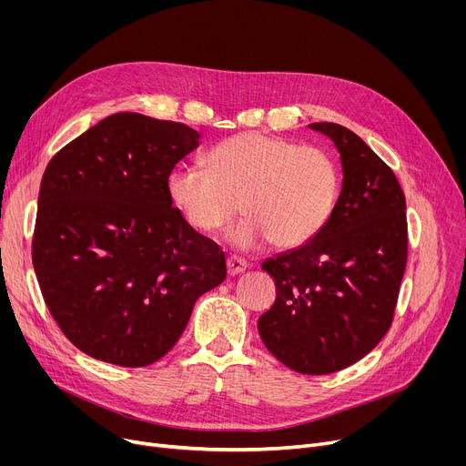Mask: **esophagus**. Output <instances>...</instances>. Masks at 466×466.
<instances>
[{"label": "esophagus", "mask_w": 466, "mask_h": 466, "mask_svg": "<svg viewBox=\"0 0 466 466\" xmlns=\"http://www.w3.org/2000/svg\"><path fill=\"white\" fill-rule=\"evenodd\" d=\"M248 270V262L243 258H238V257H228L227 258V272L228 276H238L241 272Z\"/></svg>", "instance_id": "1"}]
</instances>
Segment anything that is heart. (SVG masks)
<instances>
[{"label":"heart","mask_w":466,"mask_h":466,"mask_svg":"<svg viewBox=\"0 0 466 466\" xmlns=\"http://www.w3.org/2000/svg\"><path fill=\"white\" fill-rule=\"evenodd\" d=\"M338 167L317 147L243 132L215 145L208 167L181 164L167 177L171 202L198 232H215L246 211L227 234L232 246L255 249L272 241L300 248L313 239L334 209Z\"/></svg>","instance_id":"1"}]
</instances>
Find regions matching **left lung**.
Wrapping results in <instances>:
<instances>
[{
	"label": "left lung",
	"instance_id": "1",
	"mask_svg": "<svg viewBox=\"0 0 466 466\" xmlns=\"http://www.w3.org/2000/svg\"><path fill=\"white\" fill-rule=\"evenodd\" d=\"M339 151L344 185L313 239L262 262L276 283L258 334L287 369L321 376L369 355L393 323L408 258L406 200L369 145L334 122H313Z\"/></svg>",
	"mask_w": 466,
	"mask_h": 466
}]
</instances>
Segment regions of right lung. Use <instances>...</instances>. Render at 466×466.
I'll return each instance as SVG.
<instances>
[{"instance_id":"1","label":"right lung","mask_w":466,"mask_h":466,"mask_svg":"<svg viewBox=\"0 0 466 466\" xmlns=\"http://www.w3.org/2000/svg\"><path fill=\"white\" fill-rule=\"evenodd\" d=\"M181 122L115 113L51 158L32 262L73 346L127 369L162 359L194 302L227 278L225 253L171 208L167 177L198 147Z\"/></svg>"}]
</instances>
